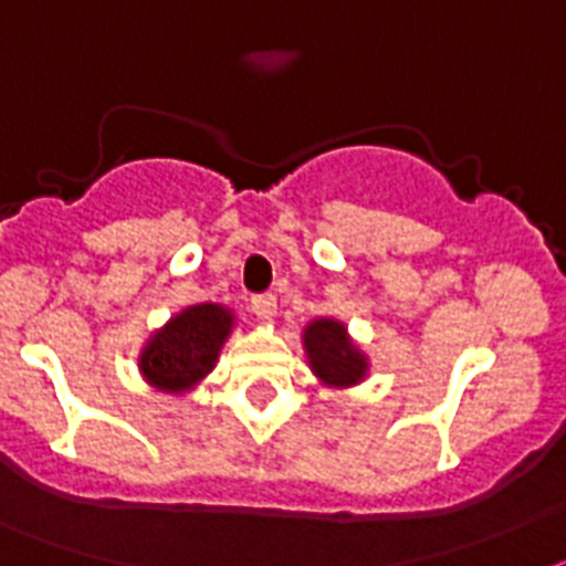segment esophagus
<instances>
[{"label":"esophagus","mask_w":566,"mask_h":566,"mask_svg":"<svg viewBox=\"0 0 566 566\" xmlns=\"http://www.w3.org/2000/svg\"><path fill=\"white\" fill-rule=\"evenodd\" d=\"M250 311L259 316L261 323H270V319L275 316V296L273 293H259V296H252Z\"/></svg>","instance_id":"esophagus-1"}]
</instances>
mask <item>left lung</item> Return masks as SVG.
Masks as SVG:
<instances>
[{
    "mask_svg": "<svg viewBox=\"0 0 566 566\" xmlns=\"http://www.w3.org/2000/svg\"><path fill=\"white\" fill-rule=\"evenodd\" d=\"M305 348L311 366L328 384H355L366 371V360L360 357L346 337V328L334 319H316L305 331Z\"/></svg>",
    "mask_w": 566,
    "mask_h": 566,
    "instance_id": "8db88e82",
    "label": "left lung"
}]
</instances>
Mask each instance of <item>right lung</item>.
Instances as JSON below:
<instances>
[{"label":"right lung","instance_id":"1","mask_svg":"<svg viewBox=\"0 0 566 566\" xmlns=\"http://www.w3.org/2000/svg\"><path fill=\"white\" fill-rule=\"evenodd\" d=\"M232 328V314L220 305H195L174 316L142 355V371L159 389H186L211 371Z\"/></svg>","mask_w":566,"mask_h":566}]
</instances>
